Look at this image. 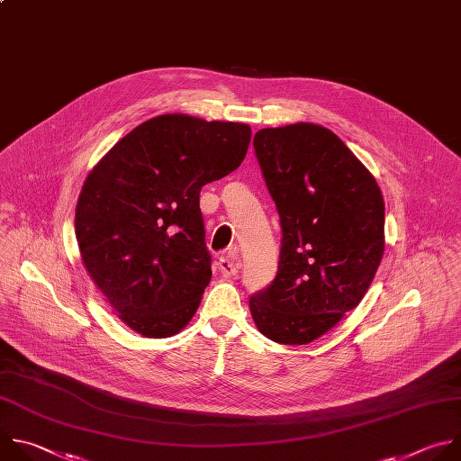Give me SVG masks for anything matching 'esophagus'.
<instances>
[{
  "label": "esophagus",
  "instance_id": "obj_1",
  "mask_svg": "<svg viewBox=\"0 0 461 461\" xmlns=\"http://www.w3.org/2000/svg\"><path fill=\"white\" fill-rule=\"evenodd\" d=\"M218 268L223 276H234L240 268V258L236 250H229L225 256L220 258L218 261Z\"/></svg>",
  "mask_w": 461,
  "mask_h": 461
}]
</instances>
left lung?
<instances>
[{
  "mask_svg": "<svg viewBox=\"0 0 461 461\" xmlns=\"http://www.w3.org/2000/svg\"><path fill=\"white\" fill-rule=\"evenodd\" d=\"M256 158L282 223L274 282L249 300L258 330L307 345L359 305L385 250V203L375 176L329 129H261Z\"/></svg>",
  "mask_w": 461,
  "mask_h": 461,
  "instance_id": "obj_1",
  "label": "left lung"
}]
</instances>
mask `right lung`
Instances as JSON below:
<instances>
[{"mask_svg":"<svg viewBox=\"0 0 461 461\" xmlns=\"http://www.w3.org/2000/svg\"><path fill=\"white\" fill-rule=\"evenodd\" d=\"M249 143L245 123L161 114L88 172L74 216L81 261L134 332L168 338L196 314L212 276L200 193Z\"/></svg>","mask_w":461,"mask_h":461,"instance_id":"right-lung-1","label":"right lung"}]
</instances>
